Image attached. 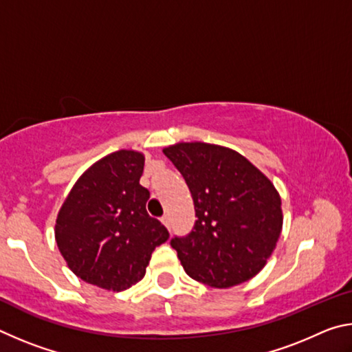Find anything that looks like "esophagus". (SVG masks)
<instances>
[{"label":"esophagus","instance_id":"esophagus-1","mask_svg":"<svg viewBox=\"0 0 352 352\" xmlns=\"http://www.w3.org/2000/svg\"><path fill=\"white\" fill-rule=\"evenodd\" d=\"M162 222H163V225L166 226V228H170V219H169V216H163L162 217Z\"/></svg>","mask_w":352,"mask_h":352}]
</instances>
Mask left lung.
Segmentation results:
<instances>
[{
	"label": "left lung",
	"mask_w": 352,
	"mask_h": 352,
	"mask_svg": "<svg viewBox=\"0 0 352 352\" xmlns=\"http://www.w3.org/2000/svg\"><path fill=\"white\" fill-rule=\"evenodd\" d=\"M163 152L186 180L197 217L192 233L170 241L184 272L216 289L258 275L283 230L275 184L230 147L190 141Z\"/></svg>",
	"instance_id": "obj_1"
}]
</instances>
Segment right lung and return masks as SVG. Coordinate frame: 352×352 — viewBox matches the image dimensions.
<instances>
[{"label":"right lung","instance_id":"obj_1","mask_svg":"<svg viewBox=\"0 0 352 352\" xmlns=\"http://www.w3.org/2000/svg\"><path fill=\"white\" fill-rule=\"evenodd\" d=\"M144 153L121 148L77 178L56 219V242L69 270L100 289L121 292L146 275L169 233L146 211L140 184Z\"/></svg>","mask_w":352,"mask_h":352}]
</instances>
